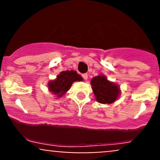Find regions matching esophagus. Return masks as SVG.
Segmentation results:
<instances>
[{"label": "esophagus", "instance_id": "esophagus-1", "mask_svg": "<svg viewBox=\"0 0 160 160\" xmlns=\"http://www.w3.org/2000/svg\"><path fill=\"white\" fill-rule=\"evenodd\" d=\"M82 78L84 79V80H87L88 79V74H83L82 75Z\"/></svg>", "mask_w": 160, "mask_h": 160}]
</instances>
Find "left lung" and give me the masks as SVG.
<instances>
[{
	"label": "left lung",
	"instance_id": "obj_1",
	"mask_svg": "<svg viewBox=\"0 0 160 160\" xmlns=\"http://www.w3.org/2000/svg\"><path fill=\"white\" fill-rule=\"evenodd\" d=\"M91 86L96 101L101 104H112L120 97V86L108 80L107 77L99 74L91 80Z\"/></svg>",
	"mask_w": 160,
	"mask_h": 160
}]
</instances>
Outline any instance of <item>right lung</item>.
<instances>
[{
  "label": "right lung",
  "mask_w": 160,
  "mask_h": 160,
  "mask_svg": "<svg viewBox=\"0 0 160 160\" xmlns=\"http://www.w3.org/2000/svg\"><path fill=\"white\" fill-rule=\"evenodd\" d=\"M83 79L77 71H65L57 75L55 80L48 82V89L57 98H61L69 90L72 83L75 81H82Z\"/></svg>",
  "instance_id": "add662e5"
}]
</instances>
